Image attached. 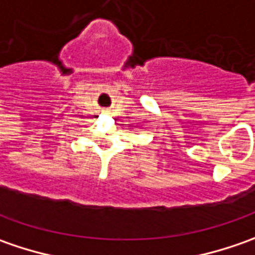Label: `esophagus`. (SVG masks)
<instances>
[{
    "mask_svg": "<svg viewBox=\"0 0 255 255\" xmlns=\"http://www.w3.org/2000/svg\"><path fill=\"white\" fill-rule=\"evenodd\" d=\"M103 112H106V111H103Z\"/></svg>",
    "mask_w": 255,
    "mask_h": 255,
    "instance_id": "1",
    "label": "esophagus"
}]
</instances>
